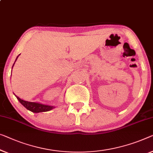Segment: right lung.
Segmentation results:
<instances>
[{"mask_svg":"<svg viewBox=\"0 0 153 153\" xmlns=\"http://www.w3.org/2000/svg\"><path fill=\"white\" fill-rule=\"evenodd\" d=\"M18 57L16 59V61ZM15 61V62H16ZM15 64V62H14ZM14 64L13 65H14ZM12 67V68H13ZM16 98L18 100V101L20 102V104L22 105H23L27 110L31 111L33 113H40V112H46V111H49L51 109L55 108V106H49V105H45V104L37 103V102H31L28 101H25V100L20 99L19 97H18L16 95Z\"/></svg>","mask_w":153,"mask_h":153,"instance_id":"right-lung-1","label":"right lung"}]
</instances>
